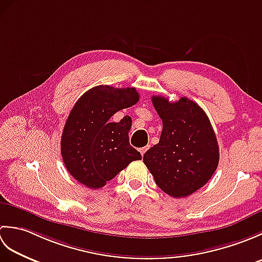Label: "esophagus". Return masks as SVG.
Instances as JSON below:
<instances>
[{
    "instance_id": "1",
    "label": "esophagus",
    "mask_w": 262,
    "mask_h": 262,
    "mask_svg": "<svg viewBox=\"0 0 262 262\" xmlns=\"http://www.w3.org/2000/svg\"><path fill=\"white\" fill-rule=\"evenodd\" d=\"M149 148V146L147 145V146H144V147H142V148H140V152H141V154H142V157H144V154H145V152L147 151V149Z\"/></svg>"
}]
</instances>
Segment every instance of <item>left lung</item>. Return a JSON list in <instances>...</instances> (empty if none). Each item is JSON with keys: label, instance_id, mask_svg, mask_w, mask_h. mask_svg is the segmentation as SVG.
Instances as JSON below:
<instances>
[{"label": "left lung", "instance_id": "left-lung-1", "mask_svg": "<svg viewBox=\"0 0 262 262\" xmlns=\"http://www.w3.org/2000/svg\"><path fill=\"white\" fill-rule=\"evenodd\" d=\"M152 102L163 128L143 161L161 190L173 198L187 197L204 187L219 165L214 129L205 111L186 97L170 102L153 96Z\"/></svg>", "mask_w": 262, "mask_h": 262}]
</instances>
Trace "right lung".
Segmentation results:
<instances>
[{
    "instance_id": "1",
    "label": "right lung",
    "mask_w": 262,
    "mask_h": 262,
    "mask_svg": "<svg viewBox=\"0 0 262 262\" xmlns=\"http://www.w3.org/2000/svg\"><path fill=\"white\" fill-rule=\"evenodd\" d=\"M135 88L98 85L77 100L65 122L60 153L71 176L88 188H101L141 153L130 146L132 119L110 118L119 110L138 102Z\"/></svg>"
}]
</instances>
